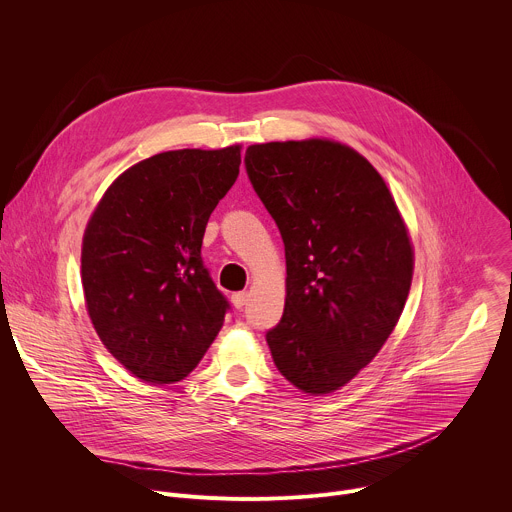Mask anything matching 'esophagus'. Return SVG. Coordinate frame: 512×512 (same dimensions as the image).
<instances>
[{
	"instance_id": "esophagus-1",
	"label": "esophagus",
	"mask_w": 512,
	"mask_h": 512,
	"mask_svg": "<svg viewBox=\"0 0 512 512\" xmlns=\"http://www.w3.org/2000/svg\"><path fill=\"white\" fill-rule=\"evenodd\" d=\"M231 300H233V306L237 310H243L247 306V302H249V294H247V291H237V294H233Z\"/></svg>"
}]
</instances>
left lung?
Instances as JSON below:
<instances>
[{"instance_id": "8db88e82", "label": "left lung", "mask_w": 512, "mask_h": 512, "mask_svg": "<svg viewBox=\"0 0 512 512\" xmlns=\"http://www.w3.org/2000/svg\"><path fill=\"white\" fill-rule=\"evenodd\" d=\"M245 170L285 245V308L265 338L277 371L322 395L377 356L409 296L413 251L381 174L348 145L247 148Z\"/></svg>"}]
</instances>
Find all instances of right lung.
Listing matches in <instances>:
<instances>
[{
	"label": "right lung",
	"instance_id": "1",
	"mask_svg": "<svg viewBox=\"0 0 512 512\" xmlns=\"http://www.w3.org/2000/svg\"><path fill=\"white\" fill-rule=\"evenodd\" d=\"M239 166V145L152 156L123 172L91 216L81 255L87 310L107 350L141 381H182L223 328L231 304L200 249Z\"/></svg>",
	"mask_w": 512,
	"mask_h": 512
}]
</instances>
